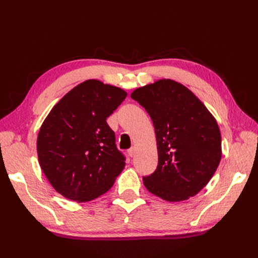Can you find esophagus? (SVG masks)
I'll return each mask as SVG.
<instances>
[{
  "mask_svg": "<svg viewBox=\"0 0 258 258\" xmlns=\"http://www.w3.org/2000/svg\"><path fill=\"white\" fill-rule=\"evenodd\" d=\"M128 154H129L130 157H135L136 154H137V148H136L135 146H134V147H131L130 150L128 151Z\"/></svg>",
  "mask_w": 258,
  "mask_h": 258,
  "instance_id": "esophagus-1",
  "label": "esophagus"
}]
</instances>
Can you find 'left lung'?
<instances>
[{
    "label": "left lung",
    "mask_w": 258,
    "mask_h": 258,
    "mask_svg": "<svg viewBox=\"0 0 258 258\" xmlns=\"http://www.w3.org/2000/svg\"><path fill=\"white\" fill-rule=\"evenodd\" d=\"M131 98L151 116L157 142V169L143 177L147 190L170 202L197 195L222 158L214 116L188 88L169 79L136 89Z\"/></svg>",
    "instance_id": "left-lung-1"
}]
</instances>
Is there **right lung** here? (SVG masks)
<instances>
[{
	"label": "right lung",
	"mask_w": 258,
	"mask_h": 258,
	"mask_svg": "<svg viewBox=\"0 0 258 258\" xmlns=\"http://www.w3.org/2000/svg\"><path fill=\"white\" fill-rule=\"evenodd\" d=\"M127 92L98 80L70 90L43 121L37 136L38 162L62 196L87 202L105 194L124 168L106 118Z\"/></svg>",
	"instance_id": "right-lung-1"
}]
</instances>
